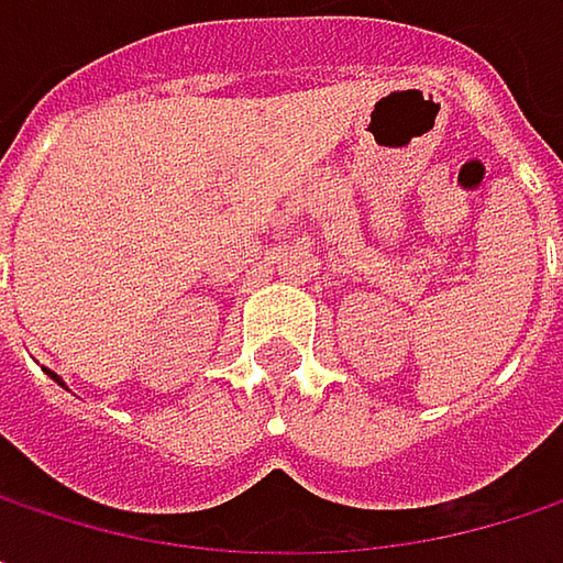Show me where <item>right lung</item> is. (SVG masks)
Masks as SVG:
<instances>
[{"instance_id":"obj_1","label":"right lung","mask_w":563,"mask_h":563,"mask_svg":"<svg viewBox=\"0 0 563 563\" xmlns=\"http://www.w3.org/2000/svg\"><path fill=\"white\" fill-rule=\"evenodd\" d=\"M45 372H48V368H45ZM48 378H52V382H57V385H60V388L67 391V385H64V378H60V375H55V372H48Z\"/></svg>"}]
</instances>
